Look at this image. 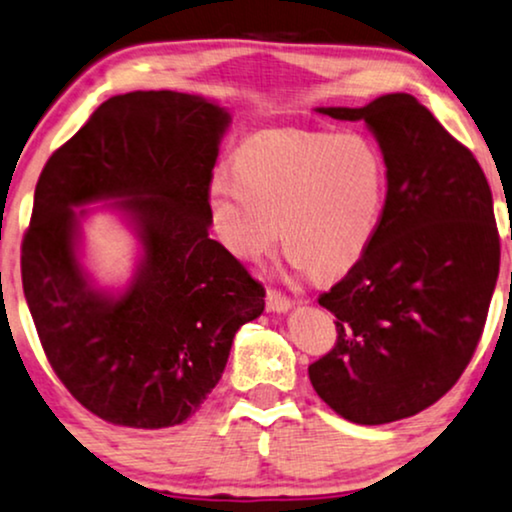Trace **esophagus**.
Returning a JSON list of instances; mask_svg holds the SVG:
<instances>
[{"mask_svg":"<svg viewBox=\"0 0 512 512\" xmlns=\"http://www.w3.org/2000/svg\"><path fill=\"white\" fill-rule=\"evenodd\" d=\"M266 304H268V311L285 313V311H289V308H292V299H289L287 294H282L280 289H268Z\"/></svg>","mask_w":512,"mask_h":512,"instance_id":"esophagus-1","label":"esophagus"}]
</instances>
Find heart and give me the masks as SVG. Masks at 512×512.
Listing matches in <instances>:
<instances>
[{"instance_id":"1","label":"heart","mask_w":512,"mask_h":512,"mask_svg":"<svg viewBox=\"0 0 512 512\" xmlns=\"http://www.w3.org/2000/svg\"><path fill=\"white\" fill-rule=\"evenodd\" d=\"M232 170L235 178L208 182L206 211L220 244L242 261H258L280 235L296 266L334 277L361 261L380 227L387 168L356 132H261L237 149Z\"/></svg>"}]
</instances>
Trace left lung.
I'll list each match as a JSON object with an SVG mask.
<instances>
[{"label": "left lung", "instance_id": "obj_1", "mask_svg": "<svg viewBox=\"0 0 512 512\" xmlns=\"http://www.w3.org/2000/svg\"><path fill=\"white\" fill-rule=\"evenodd\" d=\"M318 111L375 132L387 201L361 261L320 294L337 342L308 377L344 420L384 425L430 408L468 368L501 263L494 199L472 151L410 94Z\"/></svg>", "mask_w": 512, "mask_h": 512}]
</instances>
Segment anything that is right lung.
<instances>
[{
    "mask_svg": "<svg viewBox=\"0 0 512 512\" xmlns=\"http://www.w3.org/2000/svg\"><path fill=\"white\" fill-rule=\"evenodd\" d=\"M230 116L182 92L106 99L49 156L21 246L37 337L73 399L111 425L161 430L216 387L235 332L266 289L208 237L206 189ZM121 198L143 266L118 300L94 293L74 256L73 205Z\"/></svg>",
    "mask_w": 512,
    "mask_h": 512,
    "instance_id": "1",
    "label": "right lung"
}]
</instances>
